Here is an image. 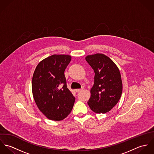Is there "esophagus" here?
Listing matches in <instances>:
<instances>
[{
	"label": "esophagus",
	"instance_id": "1",
	"mask_svg": "<svg viewBox=\"0 0 154 154\" xmlns=\"http://www.w3.org/2000/svg\"><path fill=\"white\" fill-rule=\"evenodd\" d=\"M83 89H84V88H81V89H75V91H76V92H80V91H82V90H83Z\"/></svg>",
	"mask_w": 154,
	"mask_h": 154
}]
</instances>
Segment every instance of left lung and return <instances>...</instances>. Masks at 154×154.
Segmentation results:
<instances>
[{
  "instance_id": "left-lung-1",
  "label": "left lung",
  "mask_w": 154,
  "mask_h": 154,
  "mask_svg": "<svg viewBox=\"0 0 154 154\" xmlns=\"http://www.w3.org/2000/svg\"><path fill=\"white\" fill-rule=\"evenodd\" d=\"M85 59L95 73L88 105L96 113H106L117 104L121 97L123 85L119 69L103 54L89 55Z\"/></svg>"
}]
</instances>
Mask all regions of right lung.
Instances as JSON below:
<instances>
[{"label":"right lung","mask_w":154,"mask_h":154,"mask_svg":"<svg viewBox=\"0 0 154 154\" xmlns=\"http://www.w3.org/2000/svg\"><path fill=\"white\" fill-rule=\"evenodd\" d=\"M70 60L69 55H52L40 62L34 72V99L39 110L50 120H62L73 109L75 98L67 88L64 73Z\"/></svg>","instance_id":"right-lung-1"}]
</instances>
